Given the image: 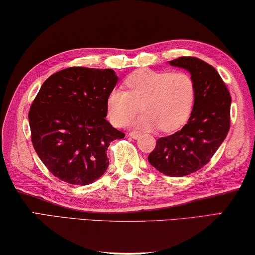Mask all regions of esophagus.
<instances>
[{
	"label": "esophagus",
	"instance_id": "esophagus-1",
	"mask_svg": "<svg viewBox=\"0 0 255 255\" xmlns=\"http://www.w3.org/2000/svg\"><path fill=\"white\" fill-rule=\"evenodd\" d=\"M128 135H130L131 137H133V139H137V137L141 135V133L137 132V131H131L130 133H128Z\"/></svg>",
	"mask_w": 255,
	"mask_h": 255
}]
</instances>
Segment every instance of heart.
Masks as SVG:
<instances>
[{"label": "heart", "instance_id": "1", "mask_svg": "<svg viewBox=\"0 0 255 255\" xmlns=\"http://www.w3.org/2000/svg\"><path fill=\"white\" fill-rule=\"evenodd\" d=\"M124 86L127 91H112L107 99L108 116L116 127L128 125L142 106L145 114L135 121V127L178 130L189 121L197 97L193 78L186 72L136 70L125 79Z\"/></svg>", "mask_w": 255, "mask_h": 255}]
</instances>
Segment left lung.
Listing matches in <instances>:
<instances>
[{
	"instance_id": "1",
	"label": "left lung",
	"mask_w": 255,
	"mask_h": 255,
	"mask_svg": "<svg viewBox=\"0 0 255 255\" xmlns=\"http://www.w3.org/2000/svg\"><path fill=\"white\" fill-rule=\"evenodd\" d=\"M169 64L190 71L197 97L189 122L159 137L148 160L167 176L182 177L207 165L223 143L231 128L232 97L214 66L200 58L182 56Z\"/></svg>"
}]
</instances>
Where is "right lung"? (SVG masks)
Returning a JSON list of instances; mask_svg holds the SVG:
<instances>
[{
    "instance_id": "add662e5",
    "label": "right lung",
    "mask_w": 255,
    "mask_h": 255,
    "mask_svg": "<svg viewBox=\"0 0 255 255\" xmlns=\"http://www.w3.org/2000/svg\"><path fill=\"white\" fill-rule=\"evenodd\" d=\"M119 78L112 69L72 66L54 73L33 99L31 142L49 172L72 185H88L108 167L107 148L122 139L105 119Z\"/></svg>"
}]
</instances>
